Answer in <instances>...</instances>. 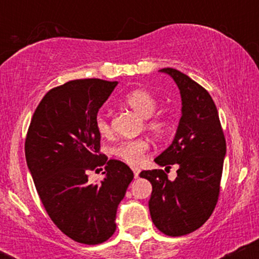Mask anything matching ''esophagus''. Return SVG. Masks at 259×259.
Listing matches in <instances>:
<instances>
[{"label":"esophagus","instance_id":"34e87169","mask_svg":"<svg viewBox=\"0 0 259 259\" xmlns=\"http://www.w3.org/2000/svg\"><path fill=\"white\" fill-rule=\"evenodd\" d=\"M133 169V171H134V178H135V179H138L139 178V175H140V168H138V167H133L132 168Z\"/></svg>","mask_w":259,"mask_h":259}]
</instances>
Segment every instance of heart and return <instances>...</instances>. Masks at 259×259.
<instances>
[{
    "mask_svg": "<svg viewBox=\"0 0 259 259\" xmlns=\"http://www.w3.org/2000/svg\"><path fill=\"white\" fill-rule=\"evenodd\" d=\"M123 103L129 107L139 117L144 118V126L154 136H162L167 133L169 120L165 115L153 113L158 108V102L152 95L146 90H134L126 94L123 99ZM96 129L102 136L111 134V125L103 115H99L96 119ZM148 150L146 140H133V141L120 142L114 148V154L129 164H138L144 158Z\"/></svg>",
    "mask_w": 259,
    "mask_h": 259,
    "instance_id": "1",
    "label": "heart"
}]
</instances>
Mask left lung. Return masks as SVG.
Here are the masks:
<instances>
[{"label": "left lung", "instance_id": "obj_1", "mask_svg": "<svg viewBox=\"0 0 259 259\" xmlns=\"http://www.w3.org/2000/svg\"><path fill=\"white\" fill-rule=\"evenodd\" d=\"M159 72L173 78L183 107L173 142L154 162L168 169L178 164L179 169L173 181L162 169L142 170L140 177L152 184L148 207L156 228L168 236H183L201 228L214 210L227 144L206 89L173 68Z\"/></svg>", "mask_w": 259, "mask_h": 259}]
</instances>
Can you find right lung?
Returning <instances> with one entry per match:
<instances>
[{
    "label": "right lung",
    "mask_w": 259,
    "mask_h": 259,
    "mask_svg": "<svg viewBox=\"0 0 259 259\" xmlns=\"http://www.w3.org/2000/svg\"><path fill=\"white\" fill-rule=\"evenodd\" d=\"M117 85L80 79L51 89L25 139L26 164L47 214L62 233L85 245L102 243L114 234L118 204L134 179L125 163L100 153L97 113ZM102 165L105 179L89 183L87 171Z\"/></svg>",
    "instance_id": "add662e5"
}]
</instances>
